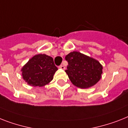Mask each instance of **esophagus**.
<instances>
[{"label": "esophagus", "instance_id": "1", "mask_svg": "<svg viewBox=\"0 0 128 128\" xmlns=\"http://www.w3.org/2000/svg\"><path fill=\"white\" fill-rule=\"evenodd\" d=\"M59 68H61V69H63V70H64V69L65 68V67L64 65H60V66H59Z\"/></svg>", "mask_w": 128, "mask_h": 128}]
</instances>
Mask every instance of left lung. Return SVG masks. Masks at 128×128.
I'll return each mask as SVG.
<instances>
[{
  "label": "left lung",
  "mask_w": 128,
  "mask_h": 128,
  "mask_svg": "<svg viewBox=\"0 0 128 128\" xmlns=\"http://www.w3.org/2000/svg\"><path fill=\"white\" fill-rule=\"evenodd\" d=\"M68 62L65 70L72 84L81 89L92 87L103 73V66L98 60L79 52H72L65 56Z\"/></svg>",
  "instance_id": "left-lung-1"
}]
</instances>
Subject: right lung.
I'll return each mask as SVG.
<instances>
[{
	"mask_svg": "<svg viewBox=\"0 0 128 128\" xmlns=\"http://www.w3.org/2000/svg\"><path fill=\"white\" fill-rule=\"evenodd\" d=\"M58 70L52 57L40 54L30 58L21 71L23 79L28 85L42 87L52 80Z\"/></svg>",
	"mask_w": 128,
	"mask_h": 128,
	"instance_id": "1",
	"label": "right lung"
}]
</instances>
